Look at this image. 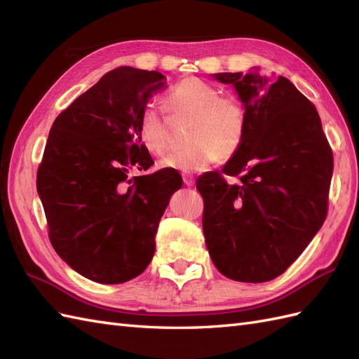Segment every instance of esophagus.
I'll return each instance as SVG.
<instances>
[{
  "label": "esophagus",
  "instance_id": "1",
  "mask_svg": "<svg viewBox=\"0 0 359 359\" xmlns=\"http://www.w3.org/2000/svg\"><path fill=\"white\" fill-rule=\"evenodd\" d=\"M182 181H184V184H186L187 187H191L193 184H194V177L193 175H184Z\"/></svg>",
  "mask_w": 359,
  "mask_h": 359
}]
</instances>
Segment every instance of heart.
I'll list each match as a JSON object with an SVG mask.
<instances>
[{"instance_id":"b5f03b06","label":"heart","mask_w":359,"mask_h":359,"mask_svg":"<svg viewBox=\"0 0 359 359\" xmlns=\"http://www.w3.org/2000/svg\"><path fill=\"white\" fill-rule=\"evenodd\" d=\"M168 111L191 119L187 148L169 153L158 161L160 168L182 173L199 172L220 156L232 157L241 148L245 135V112L233 97H220V90L199 78H187L166 94ZM137 136L153 154L168 144L166 119L154 104H147L139 115Z\"/></svg>"}]
</instances>
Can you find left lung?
Here are the masks:
<instances>
[{
    "mask_svg": "<svg viewBox=\"0 0 359 359\" xmlns=\"http://www.w3.org/2000/svg\"><path fill=\"white\" fill-rule=\"evenodd\" d=\"M211 76L235 88L245 135L222 172L198 178L205 244L223 276L264 283L283 274L322 227L332 153L316 107L289 79L259 67Z\"/></svg>",
    "mask_w": 359,
    "mask_h": 359,
    "instance_id": "8db88e82",
    "label": "left lung"
}]
</instances>
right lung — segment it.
<instances>
[{"mask_svg":"<svg viewBox=\"0 0 359 359\" xmlns=\"http://www.w3.org/2000/svg\"><path fill=\"white\" fill-rule=\"evenodd\" d=\"M165 74L123 66L107 72L52 124L37 172L49 240L85 278L118 285L142 274L177 170L130 178L154 165L137 136L139 115Z\"/></svg>","mask_w":359,"mask_h":359,"instance_id":"1","label":"right lung"}]
</instances>
